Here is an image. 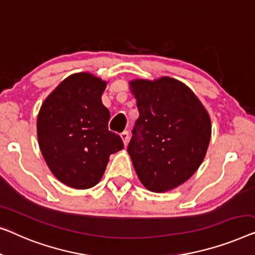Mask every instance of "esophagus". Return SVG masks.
I'll use <instances>...</instances> for the list:
<instances>
[{
    "label": "esophagus",
    "instance_id": "obj_1",
    "mask_svg": "<svg viewBox=\"0 0 255 255\" xmlns=\"http://www.w3.org/2000/svg\"><path fill=\"white\" fill-rule=\"evenodd\" d=\"M120 136H121V138H123L125 145H127L128 139H129V131H128V130H125V131L121 132Z\"/></svg>",
    "mask_w": 255,
    "mask_h": 255
}]
</instances>
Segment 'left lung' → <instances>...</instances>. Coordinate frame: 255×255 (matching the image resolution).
<instances>
[{
	"instance_id": "1",
	"label": "left lung",
	"mask_w": 255,
	"mask_h": 255,
	"mask_svg": "<svg viewBox=\"0 0 255 255\" xmlns=\"http://www.w3.org/2000/svg\"><path fill=\"white\" fill-rule=\"evenodd\" d=\"M130 89L139 113L127 148L132 165L149 191H170L188 180L202 163L210 141V118L191 89L174 78L136 80Z\"/></svg>"
}]
</instances>
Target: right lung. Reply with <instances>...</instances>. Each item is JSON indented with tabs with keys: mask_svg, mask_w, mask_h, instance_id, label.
Returning <instances> with one entry per match:
<instances>
[{
	"mask_svg": "<svg viewBox=\"0 0 255 255\" xmlns=\"http://www.w3.org/2000/svg\"><path fill=\"white\" fill-rule=\"evenodd\" d=\"M106 82L89 73L67 77L42 104L37 130L41 153L61 182L87 189L102 179L110 155L124 148L109 130L110 111L103 105Z\"/></svg>",
	"mask_w": 255,
	"mask_h": 255,
	"instance_id": "1",
	"label": "right lung"
}]
</instances>
